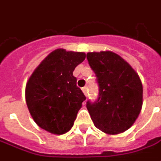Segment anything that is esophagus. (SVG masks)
<instances>
[{
  "instance_id": "1",
  "label": "esophagus",
  "mask_w": 161,
  "mask_h": 161,
  "mask_svg": "<svg viewBox=\"0 0 161 161\" xmlns=\"http://www.w3.org/2000/svg\"><path fill=\"white\" fill-rule=\"evenodd\" d=\"M82 91H83V92H84V94L85 95V96H87V93H88V88L87 87L82 88Z\"/></svg>"
}]
</instances>
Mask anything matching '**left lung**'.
Wrapping results in <instances>:
<instances>
[{
    "label": "left lung",
    "mask_w": 161,
    "mask_h": 161,
    "mask_svg": "<svg viewBox=\"0 0 161 161\" xmlns=\"http://www.w3.org/2000/svg\"><path fill=\"white\" fill-rule=\"evenodd\" d=\"M87 59L99 85L97 101L86 104L91 120L107 135L123 133L142 110L143 87L140 77L126 60L111 51L88 53Z\"/></svg>",
    "instance_id": "obj_1"
}]
</instances>
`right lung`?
I'll return each mask as SVG.
<instances>
[{
  "label": "right lung",
  "mask_w": 161,
  "mask_h": 161,
  "mask_svg": "<svg viewBox=\"0 0 161 161\" xmlns=\"http://www.w3.org/2000/svg\"><path fill=\"white\" fill-rule=\"evenodd\" d=\"M85 57L84 53L54 50L26 83V102L30 114L40 128L51 134L69 131L86 99L73 76V70Z\"/></svg>",
  "instance_id": "right-lung-1"
}]
</instances>
